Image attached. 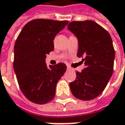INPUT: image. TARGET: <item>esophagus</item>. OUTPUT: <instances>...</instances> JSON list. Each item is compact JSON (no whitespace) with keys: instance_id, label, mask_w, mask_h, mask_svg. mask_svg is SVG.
<instances>
[{"instance_id":"esophagus-1","label":"esophagus","mask_w":125,"mask_h":125,"mask_svg":"<svg viewBox=\"0 0 125 125\" xmlns=\"http://www.w3.org/2000/svg\"><path fill=\"white\" fill-rule=\"evenodd\" d=\"M67 69H69V70H70V69H72V68H71L70 66H67Z\"/></svg>"}]
</instances>
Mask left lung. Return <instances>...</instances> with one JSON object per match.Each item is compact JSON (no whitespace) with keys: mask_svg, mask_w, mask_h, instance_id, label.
Listing matches in <instances>:
<instances>
[{"mask_svg":"<svg viewBox=\"0 0 125 125\" xmlns=\"http://www.w3.org/2000/svg\"><path fill=\"white\" fill-rule=\"evenodd\" d=\"M68 29L78 39V57H83L85 68L76 72V79L69 83L72 95L83 101L98 97L106 87L114 71L115 57L109 33L96 22L74 21Z\"/></svg>","mask_w":125,"mask_h":125,"instance_id":"obj_1","label":"left lung"}]
</instances>
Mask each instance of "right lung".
Wrapping results in <instances>:
<instances>
[{"label": "right lung", "instance_id": "obj_1", "mask_svg": "<svg viewBox=\"0 0 125 125\" xmlns=\"http://www.w3.org/2000/svg\"><path fill=\"white\" fill-rule=\"evenodd\" d=\"M68 21L35 19L27 23L14 45L13 69L24 95L32 103L45 104L53 99L58 81L66 66H47L46 55L54 49L55 36Z\"/></svg>", "mask_w": 125, "mask_h": 125}]
</instances>
